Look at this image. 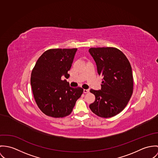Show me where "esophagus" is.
Masks as SVG:
<instances>
[{
	"label": "esophagus",
	"mask_w": 158,
	"mask_h": 158,
	"mask_svg": "<svg viewBox=\"0 0 158 158\" xmlns=\"http://www.w3.org/2000/svg\"><path fill=\"white\" fill-rule=\"evenodd\" d=\"M89 92V89H84V93H87Z\"/></svg>",
	"instance_id": "obj_1"
}]
</instances>
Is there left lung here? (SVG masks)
<instances>
[{
    "label": "left lung",
    "mask_w": 158,
    "mask_h": 158,
    "mask_svg": "<svg viewBox=\"0 0 158 158\" xmlns=\"http://www.w3.org/2000/svg\"><path fill=\"white\" fill-rule=\"evenodd\" d=\"M99 75L103 77L101 89H90L95 101L91 110L101 118H111L121 112L130 101L133 90L132 69L123 53L113 47L91 48Z\"/></svg>",
    "instance_id": "8db88e82"
}]
</instances>
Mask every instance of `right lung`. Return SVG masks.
Listing matches in <instances>:
<instances>
[{
    "instance_id": "1",
    "label": "right lung",
    "mask_w": 158,
    "mask_h": 158,
    "mask_svg": "<svg viewBox=\"0 0 158 158\" xmlns=\"http://www.w3.org/2000/svg\"><path fill=\"white\" fill-rule=\"evenodd\" d=\"M77 49H50L38 59L31 75V85L35 102L46 115L63 118L73 111L84 89L70 87L64 76L70 77L73 59Z\"/></svg>"
}]
</instances>
